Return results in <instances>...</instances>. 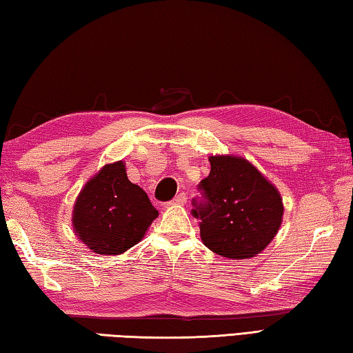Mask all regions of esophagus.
I'll use <instances>...</instances> for the list:
<instances>
[{"label":"esophagus","mask_w":353,"mask_h":353,"mask_svg":"<svg viewBox=\"0 0 353 353\" xmlns=\"http://www.w3.org/2000/svg\"><path fill=\"white\" fill-rule=\"evenodd\" d=\"M185 199H188V196H185V194H178L174 199H172V205H183L185 203Z\"/></svg>","instance_id":"34e87169"}]
</instances>
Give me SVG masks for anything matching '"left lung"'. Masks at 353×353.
I'll return each mask as SVG.
<instances>
[{
	"label": "left lung",
	"instance_id": "obj_1",
	"mask_svg": "<svg viewBox=\"0 0 353 353\" xmlns=\"http://www.w3.org/2000/svg\"><path fill=\"white\" fill-rule=\"evenodd\" d=\"M209 163L210 174L199 183L205 203L194 209L203 243L223 258H254L281 228V194L243 157L212 155Z\"/></svg>",
	"mask_w": 353,
	"mask_h": 353
}]
</instances>
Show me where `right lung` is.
Wrapping results in <instances>:
<instances>
[{
    "label": "right lung",
    "instance_id": "obj_1",
    "mask_svg": "<svg viewBox=\"0 0 353 353\" xmlns=\"http://www.w3.org/2000/svg\"><path fill=\"white\" fill-rule=\"evenodd\" d=\"M158 216L148 194L130 183L124 161L103 165L79 192L73 232L98 255H121L144 238Z\"/></svg>",
    "mask_w": 353,
    "mask_h": 353
}]
</instances>
